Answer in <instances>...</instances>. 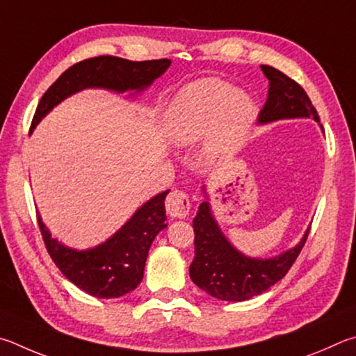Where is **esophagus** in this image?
<instances>
[{
	"mask_svg": "<svg viewBox=\"0 0 356 356\" xmlns=\"http://www.w3.org/2000/svg\"><path fill=\"white\" fill-rule=\"evenodd\" d=\"M165 211L170 217L184 219L189 216L191 211V198L183 191H172L165 200Z\"/></svg>",
	"mask_w": 356,
	"mask_h": 356,
	"instance_id": "obj_1",
	"label": "esophagus"
}]
</instances>
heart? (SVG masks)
<instances>
[{"label":"heart","instance_id":"obj_1","mask_svg":"<svg viewBox=\"0 0 356 356\" xmlns=\"http://www.w3.org/2000/svg\"><path fill=\"white\" fill-rule=\"evenodd\" d=\"M254 117L257 106L245 92L219 79H202L175 99L168 137L175 145H189L207 136L204 154L219 158L239 148Z\"/></svg>","mask_w":356,"mask_h":356}]
</instances>
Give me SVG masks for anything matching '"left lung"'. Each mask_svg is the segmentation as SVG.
<instances>
[{
  "instance_id": "8db88e82",
  "label": "left lung",
  "mask_w": 356,
  "mask_h": 356,
  "mask_svg": "<svg viewBox=\"0 0 356 356\" xmlns=\"http://www.w3.org/2000/svg\"><path fill=\"white\" fill-rule=\"evenodd\" d=\"M261 70L269 79V95L259 112L258 123L297 117H313L321 122L300 84L270 65H261ZM192 227L195 233V257L189 267L192 282L209 296L227 302L248 300L280 282L300 254L309 233L308 229L294 248L275 258L254 259L229 244L211 214L208 202L198 207Z\"/></svg>"
}]
</instances>
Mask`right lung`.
<instances>
[{
    "label": "right lung",
    "instance_id": "obj_1",
    "mask_svg": "<svg viewBox=\"0 0 356 356\" xmlns=\"http://www.w3.org/2000/svg\"><path fill=\"white\" fill-rule=\"evenodd\" d=\"M170 64V59L136 62L115 56H97L81 60L67 68L43 93L31 123V131L56 104L74 92L86 87L139 92L159 78ZM167 194L168 191L161 192L148 200L103 244L81 252L53 239L51 233L37 214L49 257L59 270L87 294L98 298H117L128 294L140 284L152 242L156 234L167 227L164 208Z\"/></svg>",
    "mask_w": 356,
    "mask_h": 356
}]
</instances>
